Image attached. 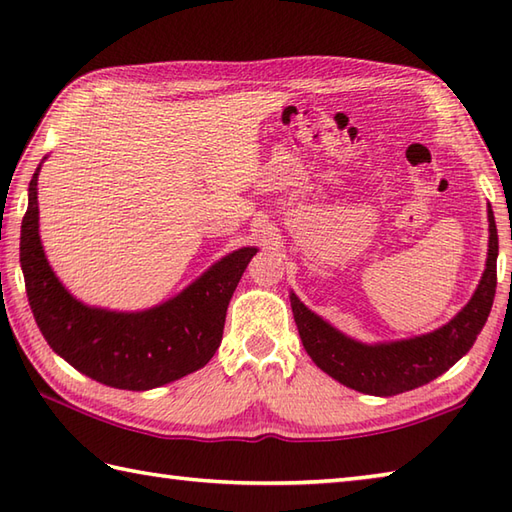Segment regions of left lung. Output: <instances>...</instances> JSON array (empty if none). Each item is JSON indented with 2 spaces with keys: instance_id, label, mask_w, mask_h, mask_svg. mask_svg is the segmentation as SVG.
<instances>
[{
  "instance_id": "obj_1",
  "label": "left lung",
  "mask_w": 512,
  "mask_h": 512,
  "mask_svg": "<svg viewBox=\"0 0 512 512\" xmlns=\"http://www.w3.org/2000/svg\"><path fill=\"white\" fill-rule=\"evenodd\" d=\"M486 213L488 255L480 284L469 303L438 330L398 341L363 343L334 328L290 292L292 317L314 365L345 387L387 398L427 385L458 363L482 332L495 299L499 244L491 204Z\"/></svg>"
}]
</instances>
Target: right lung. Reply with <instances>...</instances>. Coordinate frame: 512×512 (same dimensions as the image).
Segmentation results:
<instances>
[{
    "label": "right lung",
    "mask_w": 512,
    "mask_h": 512,
    "mask_svg": "<svg viewBox=\"0 0 512 512\" xmlns=\"http://www.w3.org/2000/svg\"><path fill=\"white\" fill-rule=\"evenodd\" d=\"M43 160L32 173L19 237L28 303L43 339L81 374L116 389L147 391L198 372L222 343L228 301L259 248L244 246L217 259L158 306L136 312L88 306L61 284L41 244L37 180Z\"/></svg>",
    "instance_id": "right-lung-1"
}]
</instances>
